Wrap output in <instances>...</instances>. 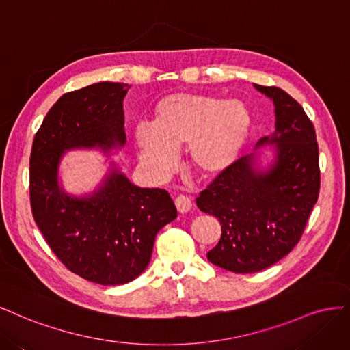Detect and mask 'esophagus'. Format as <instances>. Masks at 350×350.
I'll return each instance as SVG.
<instances>
[{
	"mask_svg": "<svg viewBox=\"0 0 350 350\" xmlns=\"http://www.w3.org/2000/svg\"><path fill=\"white\" fill-rule=\"evenodd\" d=\"M174 204L177 206V211L180 213H186L191 209V199L189 196H185V195H180L176 198Z\"/></svg>",
	"mask_w": 350,
	"mask_h": 350,
	"instance_id": "34e87169",
	"label": "esophagus"
}]
</instances>
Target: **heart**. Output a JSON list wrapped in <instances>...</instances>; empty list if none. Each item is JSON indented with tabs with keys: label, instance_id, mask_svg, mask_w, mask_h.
I'll return each mask as SVG.
<instances>
[{
	"label": "heart",
	"instance_id": "b5f03b06",
	"mask_svg": "<svg viewBox=\"0 0 350 350\" xmlns=\"http://www.w3.org/2000/svg\"><path fill=\"white\" fill-rule=\"evenodd\" d=\"M249 131L250 115L240 101L187 93L160 101L154 120L139 122L133 135L141 165L163 178L185 144L190 165L202 173L221 170L239 154Z\"/></svg>",
	"mask_w": 350,
	"mask_h": 350
}]
</instances>
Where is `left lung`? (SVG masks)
<instances>
[{"mask_svg":"<svg viewBox=\"0 0 350 350\" xmlns=\"http://www.w3.org/2000/svg\"><path fill=\"white\" fill-rule=\"evenodd\" d=\"M254 87L273 100L276 131L258 144H276V161L256 172L253 155L225 167L196 198L217 217L221 239L208 260L234 273H254L279 262L301 240L319 199V144L312 122L279 87Z\"/></svg>","mask_w":350,"mask_h":350,"instance_id":"8db88e82","label":"left lung"}]
</instances>
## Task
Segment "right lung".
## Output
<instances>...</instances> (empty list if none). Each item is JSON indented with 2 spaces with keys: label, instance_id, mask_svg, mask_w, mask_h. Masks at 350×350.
<instances>
[{
  "label": "right lung",
  "instance_id": "obj_1",
  "mask_svg": "<svg viewBox=\"0 0 350 350\" xmlns=\"http://www.w3.org/2000/svg\"><path fill=\"white\" fill-rule=\"evenodd\" d=\"M129 87L97 83L65 93L35 135L30 154V206L51 250L72 273L98 285H122L150 263L155 235L177 217L164 189H142L118 173L90 198L58 186L64 150L103 151L123 145V98Z\"/></svg>",
  "mask_w": 350,
  "mask_h": 350
}]
</instances>
